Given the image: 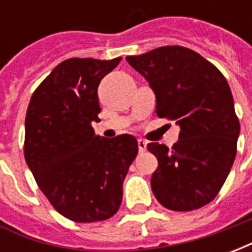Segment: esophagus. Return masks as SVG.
Returning <instances> with one entry per match:
<instances>
[{"mask_svg":"<svg viewBox=\"0 0 252 252\" xmlns=\"http://www.w3.org/2000/svg\"><path fill=\"white\" fill-rule=\"evenodd\" d=\"M137 146H139V151H140V153H144V151L147 150V142L143 140V139H139V140H137Z\"/></svg>","mask_w":252,"mask_h":252,"instance_id":"esophagus-1","label":"esophagus"}]
</instances>
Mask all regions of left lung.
<instances>
[{
    "label": "left lung",
    "instance_id": "1",
    "mask_svg": "<svg viewBox=\"0 0 252 252\" xmlns=\"http://www.w3.org/2000/svg\"><path fill=\"white\" fill-rule=\"evenodd\" d=\"M126 59L154 90L157 116L181 128L170 150L159 143L147 146L158 159L151 177L154 195L171 211L209 204L231 171L240 132L227 79L186 47H159Z\"/></svg>",
    "mask_w": 252,
    "mask_h": 252
}]
</instances>
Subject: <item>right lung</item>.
Wrapping results in <instances>:
<instances>
[{
    "mask_svg": "<svg viewBox=\"0 0 252 252\" xmlns=\"http://www.w3.org/2000/svg\"><path fill=\"white\" fill-rule=\"evenodd\" d=\"M121 58H71L37 86L25 116L24 157L36 184L62 216L77 222L106 220L119 211L123 182L137 155L132 135L94 133L97 89Z\"/></svg>",
    "mask_w": 252,
    "mask_h": 252,
    "instance_id": "add662e5",
    "label": "right lung"
}]
</instances>
